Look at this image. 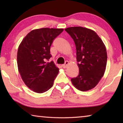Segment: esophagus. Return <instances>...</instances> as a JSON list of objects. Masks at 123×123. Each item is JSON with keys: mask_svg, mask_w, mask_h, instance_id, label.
I'll return each mask as SVG.
<instances>
[{"mask_svg": "<svg viewBox=\"0 0 123 123\" xmlns=\"http://www.w3.org/2000/svg\"><path fill=\"white\" fill-rule=\"evenodd\" d=\"M68 64H69V62H68V61H66V62H65V63H64V64H63V65L62 66V67H63V68H66L67 67Z\"/></svg>", "mask_w": 123, "mask_h": 123, "instance_id": "esophagus-1", "label": "esophagus"}]
</instances>
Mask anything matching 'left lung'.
<instances>
[{
    "label": "left lung",
    "mask_w": 123,
    "mask_h": 123,
    "mask_svg": "<svg viewBox=\"0 0 123 123\" xmlns=\"http://www.w3.org/2000/svg\"><path fill=\"white\" fill-rule=\"evenodd\" d=\"M73 39L76 47L79 74L71 79L73 86L85 92L97 86L106 70L107 60L106 47L94 31L82 26L65 29Z\"/></svg>",
    "instance_id": "8db88e82"
}]
</instances>
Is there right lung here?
<instances>
[{
    "label": "right lung",
    "mask_w": 123,
    "mask_h": 123,
    "mask_svg": "<svg viewBox=\"0 0 123 123\" xmlns=\"http://www.w3.org/2000/svg\"><path fill=\"white\" fill-rule=\"evenodd\" d=\"M63 29L44 28L33 30L23 39L17 51L18 69L24 84L36 93L52 87L59 68L49 62L54 39Z\"/></svg>",
    "instance_id": "1"
}]
</instances>
